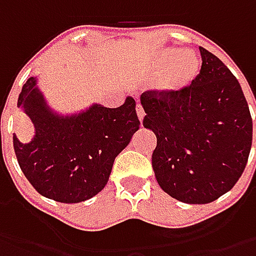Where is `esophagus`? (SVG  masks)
<instances>
[{
    "label": "esophagus",
    "instance_id": "obj_1",
    "mask_svg": "<svg viewBox=\"0 0 256 256\" xmlns=\"http://www.w3.org/2000/svg\"><path fill=\"white\" fill-rule=\"evenodd\" d=\"M136 115H138V120L142 122L144 120V115H145V112H144V108L141 104H136Z\"/></svg>",
    "mask_w": 256,
    "mask_h": 256
}]
</instances>
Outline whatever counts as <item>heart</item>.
<instances>
[{
  "label": "heart",
  "instance_id": "heart-1",
  "mask_svg": "<svg viewBox=\"0 0 256 256\" xmlns=\"http://www.w3.org/2000/svg\"><path fill=\"white\" fill-rule=\"evenodd\" d=\"M201 62L192 51H178L175 48H165L158 51L150 60L145 71L148 74H158L155 86L165 95H178L186 90L200 74Z\"/></svg>",
  "mask_w": 256,
  "mask_h": 256
}]
</instances>
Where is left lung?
<instances>
[{"label": "left lung", "mask_w": 256, "mask_h": 256, "mask_svg": "<svg viewBox=\"0 0 256 256\" xmlns=\"http://www.w3.org/2000/svg\"><path fill=\"white\" fill-rule=\"evenodd\" d=\"M200 74L178 95H141L144 126L156 135L152 168L160 186L185 204L218 200L241 178L252 145V118L238 80L200 46Z\"/></svg>", "instance_id": "1"}]
</instances>
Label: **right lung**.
<instances>
[{"label":"right lung","mask_w":256,"mask_h":256,"mask_svg":"<svg viewBox=\"0 0 256 256\" xmlns=\"http://www.w3.org/2000/svg\"><path fill=\"white\" fill-rule=\"evenodd\" d=\"M16 105L35 126L31 142L12 136L20 168L42 196L64 204L86 201L102 191L115 156L140 128L131 96L118 108L94 104L81 114L56 115L46 106L34 76L24 84Z\"/></svg>","instance_id":"add662e5"}]
</instances>
